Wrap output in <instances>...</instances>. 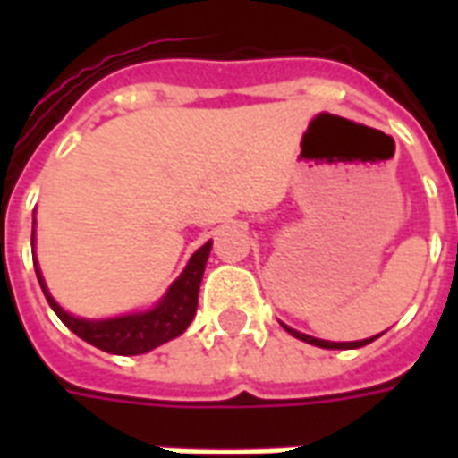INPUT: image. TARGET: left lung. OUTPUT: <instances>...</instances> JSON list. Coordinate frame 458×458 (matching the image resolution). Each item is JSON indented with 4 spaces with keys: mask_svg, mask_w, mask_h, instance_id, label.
Returning a JSON list of instances; mask_svg holds the SVG:
<instances>
[{
    "mask_svg": "<svg viewBox=\"0 0 458 458\" xmlns=\"http://www.w3.org/2000/svg\"><path fill=\"white\" fill-rule=\"evenodd\" d=\"M290 335H294L297 340H304L309 342V344H316V347H323V349H359L363 347V344H369V342H373L376 337H380V335H376V337H369V340H359V342H326V340H316V337H309V335L304 333H297V330H293V327L283 326Z\"/></svg>",
    "mask_w": 458,
    "mask_h": 458,
    "instance_id": "8db88e82",
    "label": "left lung"
}]
</instances>
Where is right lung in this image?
Listing matches in <instances>:
<instances>
[{
  "label": "right lung",
  "instance_id": "right-lung-1",
  "mask_svg": "<svg viewBox=\"0 0 458 458\" xmlns=\"http://www.w3.org/2000/svg\"><path fill=\"white\" fill-rule=\"evenodd\" d=\"M208 251H211V242H207L204 247L194 251L190 264L182 271V276L173 283L171 290L165 293L164 300L158 301V306H154L152 311L131 313V316H121V318L109 320H85L66 313L52 300V294L47 293L42 276H39V268H35V273H38L39 287H42V293H45L47 301L54 309V313L81 340L89 342L92 347L109 352V354L135 356L145 354L149 349L158 347V344H164V342L173 340V337H178L192 323Z\"/></svg>",
  "mask_w": 458,
  "mask_h": 458
}]
</instances>
